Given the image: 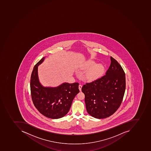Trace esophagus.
Instances as JSON below:
<instances>
[{
    "label": "esophagus",
    "instance_id": "esophagus-1",
    "mask_svg": "<svg viewBox=\"0 0 151 151\" xmlns=\"http://www.w3.org/2000/svg\"><path fill=\"white\" fill-rule=\"evenodd\" d=\"M82 87V86L81 85H79V86H78V88H79V90L80 91H81V88Z\"/></svg>",
    "mask_w": 151,
    "mask_h": 151
}]
</instances>
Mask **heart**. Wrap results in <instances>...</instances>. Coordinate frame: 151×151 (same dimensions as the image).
<instances>
[{
	"instance_id": "b5f03b06",
	"label": "heart",
	"mask_w": 151,
	"mask_h": 151,
	"mask_svg": "<svg viewBox=\"0 0 151 151\" xmlns=\"http://www.w3.org/2000/svg\"><path fill=\"white\" fill-rule=\"evenodd\" d=\"M81 69L88 70L86 74V78L89 80L97 79L103 74L105 66L101 63L97 64L96 61L89 60L85 62L81 67Z\"/></svg>"
}]
</instances>
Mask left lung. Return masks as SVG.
I'll use <instances>...</instances> for the list:
<instances>
[{
  "label": "left lung",
  "instance_id": "8db88e82",
  "mask_svg": "<svg viewBox=\"0 0 151 151\" xmlns=\"http://www.w3.org/2000/svg\"><path fill=\"white\" fill-rule=\"evenodd\" d=\"M110 59L111 63L106 75L82 87L87 111L96 119L113 114L120 106L126 89L123 69L114 58L111 57Z\"/></svg>",
  "mask_w": 151,
  "mask_h": 151
}]
</instances>
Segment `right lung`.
Returning a JSON list of instances; mask_svg holds the SVG:
<instances>
[{"mask_svg": "<svg viewBox=\"0 0 151 151\" xmlns=\"http://www.w3.org/2000/svg\"><path fill=\"white\" fill-rule=\"evenodd\" d=\"M43 57L34 66L31 77L30 88L33 104L43 115L52 119L62 118L68 112L74 98L79 92L78 83H63L57 87H45L39 81L38 66Z\"/></svg>", "mask_w": 151, "mask_h": 151, "instance_id": "right-lung-1", "label": "right lung"}]
</instances>
